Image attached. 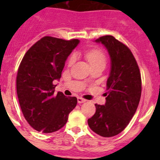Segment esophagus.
<instances>
[{
    "label": "esophagus",
    "mask_w": 160,
    "mask_h": 160,
    "mask_svg": "<svg viewBox=\"0 0 160 160\" xmlns=\"http://www.w3.org/2000/svg\"><path fill=\"white\" fill-rule=\"evenodd\" d=\"M86 101H87V100L84 99V98H81V97L78 98V103H83V102H85Z\"/></svg>",
    "instance_id": "1"
}]
</instances>
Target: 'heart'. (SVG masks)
<instances>
[{"mask_svg":"<svg viewBox=\"0 0 160 160\" xmlns=\"http://www.w3.org/2000/svg\"><path fill=\"white\" fill-rule=\"evenodd\" d=\"M87 58L89 61V62L91 66L97 64L105 65L106 63V57L104 53L99 50H93V51L89 52L87 54ZM75 61V56L72 55L69 59L68 64L72 65Z\"/></svg>","mask_w":160,"mask_h":160,"instance_id":"b5f03b06","label":"heart"}]
</instances>
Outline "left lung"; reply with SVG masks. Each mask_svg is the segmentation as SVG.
Instances as JSON below:
<instances>
[{"mask_svg":"<svg viewBox=\"0 0 160 160\" xmlns=\"http://www.w3.org/2000/svg\"><path fill=\"white\" fill-rule=\"evenodd\" d=\"M111 58V71L107 81L106 103L95 104L96 112L88 119L90 128L102 137L122 132L134 116L142 91L141 74L129 48L111 35L98 38Z\"/></svg>","mask_w":160,"mask_h":160,"instance_id":"obj_1","label":"left lung"}]
</instances>
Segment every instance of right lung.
<instances>
[{
  "label": "right lung",
  "mask_w": 160,
  "mask_h": 160,
  "mask_svg": "<svg viewBox=\"0 0 160 160\" xmlns=\"http://www.w3.org/2000/svg\"><path fill=\"white\" fill-rule=\"evenodd\" d=\"M78 39L44 37L26 52L18 68L17 94L23 115L33 129L52 133L64 127L75 108L76 97L54 93L65 63Z\"/></svg>",
  "instance_id": "1"
}]
</instances>
